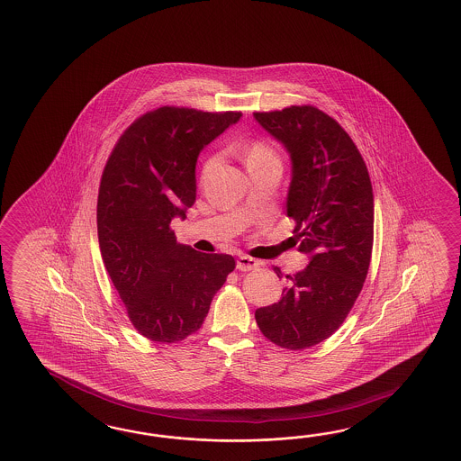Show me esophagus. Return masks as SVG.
Here are the masks:
<instances>
[{"mask_svg":"<svg viewBox=\"0 0 461 461\" xmlns=\"http://www.w3.org/2000/svg\"><path fill=\"white\" fill-rule=\"evenodd\" d=\"M260 266V262L256 258H249V256H239L237 258V268L242 270V272H249V270H254Z\"/></svg>","mask_w":461,"mask_h":461,"instance_id":"esophagus-1","label":"esophagus"}]
</instances>
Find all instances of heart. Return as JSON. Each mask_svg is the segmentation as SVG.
Listing matches in <instances>:
<instances>
[{
	"label": "heart",
	"instance_id": "heart-1",
	"mask_svg": "<svg viewBox=\"0 0 461 461\" xmlns=\"http://www.w3.org/2000/svg\"><path fill=\"white\" fill-rule=\"evenodd\" d=\"M267 159H276V154H274V150L268 148L266 142H262V140H256V142H252V144L249 146V149H247L246 152L247 167H249L250 164H254V162L267 161ZM214 162L215 158H209L207 161L203 162V177H205V176L209 174V171L212 169Z\"/></svg>",
	"mask_w": 461,
	"mask_h": 461
}]
</instances>
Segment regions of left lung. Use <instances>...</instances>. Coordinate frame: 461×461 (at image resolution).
Returning a JSON list of instances; mask_svg holds the SVG:
<instances>
[{"instance_id":"1","label":"left lung","mask_w":461,"mask_h":461,"mask_svg":"<svg viewBox=\"0 0 461 461\" xmlns=\"http://www.w3.org/2000/svg\"><path fill=\"white\" fill-rule=\"evenodd\" d=\"M290 154L287 215L309 266L285 276L282 299L256 311L260 332L287 350L329 339L364 287L374 246V191L364 158L342 126L313 106L254 113ZM278 277L280 268L274 267Z\"/></svg>"}]
</instances>
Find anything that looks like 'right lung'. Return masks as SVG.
<instances>
[{
    "instance_id": "add662e5",
    "label": "right lung",
    "mask_w": 461,
    "mask_h": 461,
    "mask_svg": "<svg viewBox=\"0 0 461 461\" xmlns=\"http://www.w3.org/2000/svg\"><path fill=\"white\" fill-rule=\"evenodd\" d=\"M242 113L164 106L119 138L97 195V239L134 329L152 342L197 332L236 260L176 240L171 221L195 203L199 152Z\"/></svg>"
}]
</instances>
